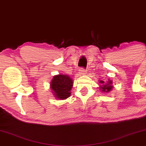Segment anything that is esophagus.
<instances>
[{"label":"esophagus","mask_w":146,"mask_h":146,"mask_svg":"<svg viewBox=\"0 0 146 146\" xmlns=\"http://www.w3.org/2000/svg\"><path fill=\"white\" fill-rule=\"evenodd\" d=\"M79 73L81 75H85V74H87V71H85V69H83V68H81L80 69H79Z\"/></svg>","instance_id":"34e87169"}]
</instances>
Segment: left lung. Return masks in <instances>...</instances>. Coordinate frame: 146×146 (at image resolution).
<instances>
[{"label": "left lung", "mask_w": 146, "mask_h": 146, "mask_svg": "<svg viewBox=\"0 0 146 146\" xmlns=\"http://www.w3.org/2000/svg\"><path fill=\"white\" fill-rule=\"evenodd\" d=\"M100 83H101V85L100 86V89L102 91L103 93H108L111 91L113 89V81L112 80H110V79H108V81H104L102 80L100 81Z\"/></svg>", "instance_id": "left-lung-1"}]
</instances>
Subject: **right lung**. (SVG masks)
Masks as SVG:
<instances>
[{
	"instance_id": "1",
	"label": "right lung",
	"mask_w": 146,
	"mask_h": 146,
	"mask_svg": "<svg viewBox=\"0 0 146 146\" xmlns=\"http://www.w3.org/2000/svg\"><path fill=\"white\" fill-rule=\"evenodd\" d=\"M73 85V81L69 75L59 74L53 77L50 81V88L55 98L63 100L71 96Z\"/></svg>"
}]
</instances>
